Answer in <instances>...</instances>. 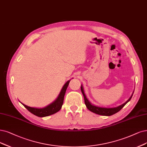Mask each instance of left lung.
<instances>
[{
	"instance_id": "left-lung-1",
	"label": "left lung",
	"mask_w": 147,
	"mask_h": 147,
	"mask_svg": "<svg viewBox=\"0 0 147 147\" xmlns=\"http://www.w3.org/2000/svg\"><path fill=\"white\" fill-rule=\"evenodd\" d=\"M81 89V91H82V93L84 95V100H85V105L86 107V108H88V109L92 111L93 113H94L96 114H97V115H102V116H111L113 115H115V113L119 112L120 111L122 108L127 103L131 100V97L133 96V95L130 97V98L125 102L123 104L117 107H115V108H102V107H97V106H94L93 105H91V103L89 102V100L86 98V97L84 93V91L83 90V87L82 86H81L80 87Z\"/></svg>"
}]
</instances>
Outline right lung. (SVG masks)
<instances>
[{
	"label": "right lung",
	"instance_id": "1",
	"mask_svg": "<svg viewBox=\"0 0 147 147\" xmlns=\"http://www.w3.org/2000/svg\"><path fill=\"white\" fill-rule=\"evenodd\" d=\"M69 83V80L67 82V83L65 84L63 86L62 90H61V93H60V94L57 97V99L54 102H53L51 104L49 105L45 108H32L28 106H26L25 104H23L22 103V104L30 113H31L32 114H33V115L38 117H45V116L53 115V114L58 112L61 109L62 106L63 105V102L64 96Z\"/></svg>",
	"mask_w": 147,
	"mask_h": 147
}]
</instances>
